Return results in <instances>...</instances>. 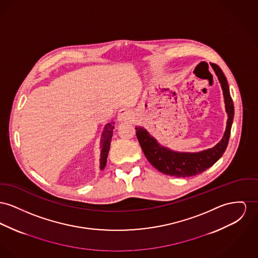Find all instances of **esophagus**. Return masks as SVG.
Wrapping results in <instances>:
<instances>
[{"label": "esophagus", "mask_w": 258, "mask_h": 258, "mask_svg": "<svg viewBox=\"0 0 258 258\" xmlns=\"http://www.w3.org/2000/svg\"><path fill=\"white\" fill-rule=\"evenodd\" d=\"M117 119L120 122H128L133 119V113L128 108H121L117 114Z\"/></svg>", "instance_id": "esophagus-1"}]
</instances>
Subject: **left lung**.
<instances>
[{"instance_id": "left-lung-1", "label": "left lung", "mask_w": 258, "mask_h": 258, "mask_svg": "<svg viewBox=\"0 0 258 258\" xmlns=\"http://www.w3.org/2000/svg\"><path fill=\"white\" fill-rule=\"evenodd\" d=\"M223 90L224 100L228 120L224 137L215 147L201 153H175L157 144L155 139L142 127H136V135L141 148L150 163L159 172L166 175L186 178L203 173L212 166L223 155L231 134V127L234 119V103L230 95L227 79L221 69L211 63Z\"/></svg>"}]
</instances>
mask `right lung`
<instances>
[{"label":"right lung","instance_id":"add662e5","mask_svg":"<svg viewBox=\"0 0 258 258\" xmlns=\"http://www.w3.org/2000/svg\"><path fill=\"white\" fill-rule=\"evenodd\" d=\"M114 123H107L103 130V137H102V153H101V169H103L106 163V158L108 155V151L110 147L111 137L113 133Z\"/></svg>","mask_w":258,"mask_h":258}]
</instances>
